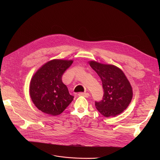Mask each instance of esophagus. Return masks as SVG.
I'll return each instance as SVG.
<instances>
[{
  "mask_svg": "<svg viewBox=\"0 0 160 160\" xmlns=\"http://www.w3.org/2000/svg\"><path fill=\"white\" fill-rule=\"evenodd\" d=\"M79 96H83L85 98H88L89 96L88 93H85V92H79L78 94Z\"/></svg>",
  "mask_w": 160,
  "mask_h": 160,
  "instance_id": "obj_1",
  "label": "esophagus"
}]
</instances>
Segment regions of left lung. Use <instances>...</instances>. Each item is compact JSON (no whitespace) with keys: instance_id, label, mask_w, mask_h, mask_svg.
<instances>
[{"instance_id":"1","label":"left lung","mask_w":160,"mask_h":160,"mask_svg":"<svg viewBox=\"0 0 160 160\" xmlns=\"http://www.w3.org/2000/svg\"><path fill=\"white\" fill-rule=\"evenodd\" d=\"M91 68L101 78L104 95L102 100L95 102L98 111L105 117H115L127 108L133 92L132 86L123 71L116 66L89 61Z\"/></svg>"}]
</instances>
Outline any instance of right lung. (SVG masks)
Returning <instances> with one entry per match:
<instances>
[{
  "mask_svg": "<svg viewBox=\"0 0 160 160\" xmlns=\"http://www.w3.org/2000/svg\"><path fill=\"white\" fill-rule=\"evenodd\" d=\"M72 60L53 59L45 63L30 81V95L35 106L51 116L59 115L73 100L62 82L64 72Z\"/></svg>",
  "mask_w": 160,
  "mask_h": 160,
  "instance_id": "add662e5",
  "label": "right lung"
}]
</instances>
